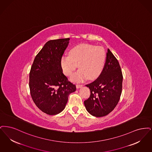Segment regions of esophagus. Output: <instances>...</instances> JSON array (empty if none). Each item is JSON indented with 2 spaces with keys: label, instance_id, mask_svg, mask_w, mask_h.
Instances as JSON below:
<instances>
[{
  "label": "esophagus",
  "instance_id": "obj_1",
  "mask_svg": "<svg viewBox=\"0 0 152 152\" xmlns=\"http://www.w3.org/2000/svg\"><path fill=\"white\" fill-rule=\"evenodd\" d=\"M83 86L82 85H76V87L77 88H80V87H82Z\"/></svg>",
  "mask_w": 152,
  "mask_h": 152
}]
</instances>
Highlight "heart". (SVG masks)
Segmentation results:
<instances>
[{"label":"heart","instance_id":"1","mask_svg":"<svg viewBox=\"0 0 152 152\" xmlns=\"http://www.w3.org/2000/svg\"><path fill=\"white\" fill-rule=\"evenodd\" d=\"M106 52L103 47L88 44H82L74 47L69 56H63L61 59L62 72L66 76H71L74 82H82L87 78L95 80L99 77L105 66Z\"/></svg>","mask_w":152,"mask_h":152}]
</instances>
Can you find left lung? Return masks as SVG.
<instances>
[{
    "label": "left lung",
    "mask_w": 152,
    "mask_h": 152,
    "mask_svg": "<svg viewBox=\"0 0 152 152\" xmlns=\"http://www.w3.org/2000/svg\"><path fill=\"white\" fill-rule=\"evenodd\" d=\"M104 69L99 77L86 85L90 96L85 100L86 110L95 117L104 116L118 104L122 91L123 74L119 62L109 49Z\"/></svg>",
    "instance_id": "obj_1"
}]
</instances>
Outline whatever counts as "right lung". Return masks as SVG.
Here are the masks:
<instances>
[{
    "instance_id": "1",
    "label": "right lung",
    "mask_w": 152,
    "mask_h": 152,
    "mask_svg": "<svg viewBox=\"0 0 152 152\" xmlns=\"http://www.w3.org/2000/svg\"><path fill=\"white\" fill-rule=\"evenodd\" d=\"M69 38L50 40L34 59L29 73V86L33 101L41 111L49 115L62 112L70 94L76 86L62 73L61 59Z\"/></svg>"
}]
</instances>
